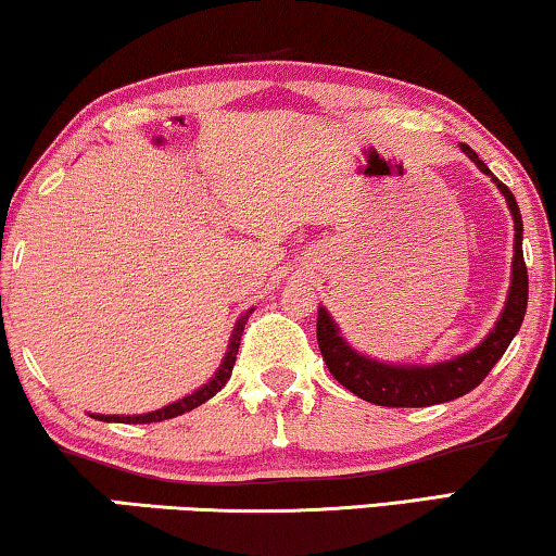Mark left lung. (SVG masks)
Wrapping results in <instances>:
<instances>
[{
    "label": "left lung",
    "instance_id": "obj_1",
    "mask_svg": "<svg viewBox=\"0 0 556 556\" xmlns=\"http://www.w3.org/2000/svg\"><path fill=\"white\" fill-rule=\"evenodd\" d=\"M468 159H471L479 170L494 178L486 163H483L476 151H471L466 143H460ZM498 191L504 193L509 211L514 216V262H511V287L506 294V304L502 317L496 319L494 330L486 334L481 345H476L468 353L445 359V363L435 365H390L372 359L367 355H359L345 342L340 334V327L334 319L327 315L325 307L317 309V342L319 353L325 357V365L330 367L332 378L345 386L350 393L363 397L367 403L386 405V408H426V405L456 401V397L471 393L479 382L486 378L502 355L509 348L514 334L519 332L527 315V300H529V275L527 264H523L521 252V214L516 206L514 193L506 186L494 178Z\"/></svg>",
    "mask_w": 556,
    "mask_h": 556
}]
</instances>
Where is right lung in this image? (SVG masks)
Here are the masks:
<instances>
[{
	"label": "right lung",
	"instance_id": "add662e5",
	"mask_svg": "<svg viewBox=\"0 0 556 556\" xmlns=\"http://www.w3.org/2000/svg\"><path fill=\"white\" fill-rule=\"evenodd\" d=\"M249 315H252V309H249L247 315H241V319H237V325H233V332H231V340H229V350H226L222 365H218V370L214 372V378H211L206 386H201L199 390H193L191 395L181 397V401L166 405V408L143 413V416H100V413H90V418L105 420V424H159V420H168V418L184 416V413L199 408L201 403H206L208 397H214L218 390L226 386V380L231 378L233 363H237V353H239V340H241V332H244V325H247Z\"/></svg>",
	"mask_w": 556,
	"mask_h": 556
}]
</instances>
